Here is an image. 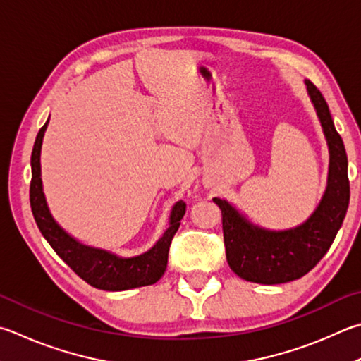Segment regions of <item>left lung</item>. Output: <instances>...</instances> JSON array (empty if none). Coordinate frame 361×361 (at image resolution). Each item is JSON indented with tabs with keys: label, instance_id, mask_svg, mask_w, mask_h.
<instances>
[{
	"label": "left lung",
	"instance_id": "1",
	"mask_svg": "<svg viewBox=\"0 0 361 361\" xmlns=\"http://www.w3.org/2000/svg\"><path fill=\"white\" fill-rule=\"evenodd\" d=\"M305 85L330 153L325 192L310 218L297 227L271 231L254 224L231 202L213 199L222 212L228 267L249 283L284 284L305 276L330 249L349 207L350 186L343 139L336 133L322 93L310 80H305Z\"/></svg>",
	"mask_w": 361,
	"mask_h": 361
}]
</instances>
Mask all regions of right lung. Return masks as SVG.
I'll list each match as a JSON object with an SVG mask.
<instances>
[{
    "label": "right lung",
    "instance_id": "add662e5",
    "mask_svg": "<svg viewBox=\"0 0 361 361\" xmlns=\"http://www.w3.org/2000/svg\"><path fill=\"white\" fill-rule=\"evenodd\" d=\"M49 120L37 133L35 147L31 153V186L30 202L31 212L39 231L54 251L83 281L96 289L120 292L135 289V287L158 283L167 268L169 247L173 235L180 227L186 207L183 202H176L170 212L169 228L156 241L152 249L134 257H121L106 249L83 245L69 235L51 216L47 200H45L42 178H41V148L42 139L47 129Z\"/></svg>",
    "mask_w": 361,
    "mask_h": 361
}]
</instances>
